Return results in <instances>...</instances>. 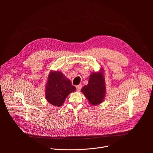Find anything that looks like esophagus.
I'll list each match as a JSON object with an SVG mask.
<instances>
[{"label":"esophagus","instance_id":"1","mask_svg":"<svg viewBox=\"0 0 153 153\" xmlns=\"http://www.w3.org/2000/svg\"><path fill=\"white\" fill-rule=\"evenodd\" d=\"M81 88H82V85H79L76 86V90H77V91H78V92L80 91Z\"/></svg>","mask_w":153,"mask_h":153}]
</instances>
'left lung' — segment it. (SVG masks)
I'll return each instance as SVG.
<instances>
[{"label":"left lung","instance_id":"8db88e82","mask_svg":"<svg viewBox=\"0 0 153 153\" xmlns=\"http://www.w3.org/2000/svg\"><path fill=\"white\" fill-rule=\"evenodd\" d=\"M81 91L89 100L91 105H97L101 103L104 100L106 93L103 71L91 73L88 85H85Z\"/></svg>","mask_w":153,"mask_h":153}]
</instances>
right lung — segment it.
Segmentation results:
<instances>
[{"instance_id":"1","label":"right lung","mask_w":153,"mask_h":153,"mask_svg":"<svg viewBox=\"0 0 153 153\" xmlns=\"http://www.w3.org/2000/svg\"><path fill=\"white\" fill-rule=\"evenodd\" d=\"M75 90L76 87L62 72H50L45 86V96L50 103L58 107L63 105L69 94Z\"/></svg>"}]
</instances>
